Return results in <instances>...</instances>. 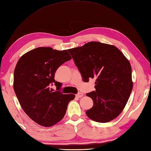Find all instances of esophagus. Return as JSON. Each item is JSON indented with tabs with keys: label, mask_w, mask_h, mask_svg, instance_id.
Listing matches in <instances>:
<instances>
[{
	"label": "esophagus",
	"mask_w": 151,
	"mask_h": 151,
	"mask_svg": "<svg viewBox=\"0 0 151 151\" xmlns=\"http://www.w3.org/2000/svg\"><path fill=\"white\" fill-rule=\"evenodd\" d=\"M83 96V93H78L76 94V97H78V98H81Z\"/></svg>",
	"instance_id": "1"
}]
</instances>
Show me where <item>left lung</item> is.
I'll return each mask as SVG.
<instances>
[{"label":"left lung","instance_id":"left-lung-1","mask_svg":"<svg viewBox=\"0 0 151 151\" xmlns=\"http://www.w3.org/2000/svg\"><path fill=\"white\" fill-rule=\"evenodd\" d=\"M68 50L83 81L96 79V91L86 93L93 102L86 111L87 116L99 123L116 118L125 108L133 87L129 60L115 46L99 42Z\"/></svg>","mask_w":151,"mask_h":151}]
</instances>
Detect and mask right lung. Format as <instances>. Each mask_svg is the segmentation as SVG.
I'll list each match as a JSON object with an SVG mask.
<instances>
[{"label": "right lung", "mask_w": 151, "mask_h": 151, "mask_svg": "<svg viewBox=\"0 0 151 151\" xmlns=\"http://www.w3.org/2000/svg\"><path fill=\"white\" fill-rule=\"evenodd\" d=\"M71 59L66 50L39 47L24 53L17 63L13 89L24 112L40 125L51 127L59 122L69 102L75 98L72 93L50 90L53 83L57 89L61 88V83L54 79L55 72Z\"/></svg>", "instance_id": "obj_1"}]
</instances>
